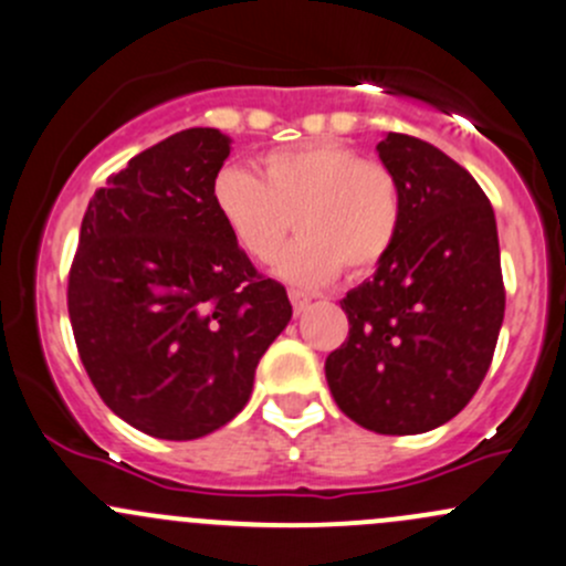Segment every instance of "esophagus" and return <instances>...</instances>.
Instances as JSON below:
<instances>
[{
	"instance_id": "esophagus-1",
	"label": "esophagus",
	"mask_w": 566,
	"mask_h": 566,
	"mask_svg": "<svg viewBox=\"0 0 566 566\" xmlns=\"http://www.w3.org/2000/svg\"><path fill=\"white\" fill-rule=\"evenodd\" d=\"M290 301H293L295 314H301V312H306L308 303H312V295L303 293V290H290Z\"/></svg>"
}]
</instances>
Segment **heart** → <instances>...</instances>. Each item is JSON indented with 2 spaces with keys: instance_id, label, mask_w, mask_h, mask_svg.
Instances as JSON below:
<instances>
[{
  "instance_id": "obj_1",
  "label": "heart",
  "mask_w": 566,
  "mask_h": 566,
  "mask_svg": "<svg viewBox=\"0 0 566 566\" xmlns=\"http://www.w3.org/2000/svg\"><path fill=\"white\" fill-rule=\"evenodd\" d=\"M213 206L235 247L254 263H271L290 228L298 238L279 260L282 276L325 284L338 271H374L401 230L403 200L388 165L363 159L347 143H301L260 159V178L224 168Z\"/></svg>"
}]
</instances>
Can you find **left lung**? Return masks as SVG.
<instances>
[{"instance_id":"left-lung-1","label":"left lung","mask_w":566,"mask_h":566,"mask_svg":"<svg viewBox=\"0 0 566 566\" xmlns=\"http://www.w3.org/2000/svg\"><path fill=\"white\" fill-rule=\"evenodd\" d=\"M401 230L374 279L342 301L349 336L325 360L344 415L377 433H423L478 392L504 319L496 217L467 168L412 135L388 133Z\"/></svg>"}]
</instances>
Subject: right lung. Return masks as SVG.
Listing matches in <instances>:
<instances>
[{
	"label": "right lung",
	"instance_id": "1",
	"mask_svg": "<svg viewBox=\"0 0 566 566\" xmlns=\"http://www.w3.org/2000/svg\"><path fill=\"white\" fill-rule=\"evenodd\" d=\"M228 154L219 129H181L108 176L83 213L67 282L75 344L99 398L148 437L230 423L293 317L287 290L213 206Z\"/></svg>",
	"mask_w": 566,
	"mask_h": 566
}]
</instances>
